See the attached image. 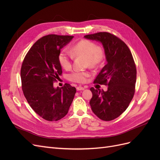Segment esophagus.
I'll return each mask as SVG.
<instances>
[{
  "label": "esophagus",
  "mask_w": 160,
  "mask_h": 160,
  "mask_svg": "<svg viewBox=\"0 0 160 160\" xmlns=\"http://www.w3.org/2000/svg\"><path fill=\"white\" fill-rule=\"evenodd\" d=\"M84 89H85V88H83V87H81V86H79V87H77V91H82V90H84Z\"/></svg>",
  "instance_id": "34e87169"
}]
</instances>
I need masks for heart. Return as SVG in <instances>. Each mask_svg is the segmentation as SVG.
Instances as JSON below:
<instances>
[{
	"instance_id": "b5f03b06",
	"label": "heart",
	"mask_w": 160,
	"mask_h": 160,
	"mask_svg": "<svg viewBox=\"0 0 160 160\" xmlns=\"http://www.w3.org/2000/svg\"><path fill=\"white\" fill-rule=\"evenodd\" d=\"M73 57H86L87 66L95 68L103 61L105 52L95 42L89 40H81L72 47L70 52L65 49L61 51L58 55V61L62 68L68 70L72 67ZM89 76L90 73L88 71L74 70L67 75V78L75 83H84Z\"/></svg>"
}]
</instances>
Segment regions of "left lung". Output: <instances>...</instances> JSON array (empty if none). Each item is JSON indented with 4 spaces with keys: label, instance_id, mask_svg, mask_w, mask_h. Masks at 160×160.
I'll return each mask as SVG.
<instances>
[{
    "label": "left lung",
    "instance_id": "8db88e82",
    "mask_svg": "<svg viewBox=\"0 0 160 160\" xmlns=\"http://www.w3.org/2000/svg\"><path fill=\"white\" fill-rule=\"evenodd\" d=\"M103 44L108 63L94 83L108 85V91L91 88L89 104L93 112L103 121H111L122 114L132 101L135 91L136 66L129 47L119 37L108 32L85 36Z\"/></svg>",
    "mask_w": 160,
    "mask_h": 160
}]
</instances>
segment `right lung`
<instances>
[{
  "label": "right lung",
  "instance_id": "obj_1",
  "mask_svg": "<svg viewBox=\"0 0 160 160\" xmlns=\"http://www.w3.org/2000/svg\"><path fill=\"white\" fill-rule=\"evenodd\" d=\"M73 36L49 35L37 41L28 51L21 69L23 94L31 108L47 121L56 122L67 114L76 93L68 83L53 88L62 74L58 55Z\"/></svg>",
  "mask_w": 160,
  "mask_h": 160
}]
</instances>
